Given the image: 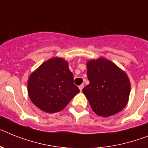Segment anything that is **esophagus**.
<instances>
[{
	"label": "esophagus",
	"instance_id": "34e87169",
	"mask_svg": "<svg viewBox=\"0 0 148 148\" xmlns=\"http://www.w3.org/2000/svg\"><path fill=\"white\" fill-rule=\"evenodd\" d=\"M83 87H84V85H83V84L79 86V90H80V92H82V90H83Z\"/></svg>",
	"mask_w": 148,
	"mask_h": 148
}]
</instances>
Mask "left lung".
Returning <instances> with one entry per match:
<instances>
[{"mask_svg": "<svg viewBox=\"0 0 148 148\" xmlns=\"http://www.w3.org/2000/svg\"><path fill=\"white\" fill-rule=\"evenodd\" d=\"M89 84L83 93L95 114L109 117L121 111L127 104L130 82L127 74L110 60L103 57L86 63Z\"/></svg>", "mask_w": 148, "mask_h": 148, "instance_id": "8db88e82", "label": "left lung"}]
</instances>
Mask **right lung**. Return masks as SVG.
Wrapping results in <instances>:
<instances>
[{
	"label": "right lung",
	"mask_w": 148,
	"mask_h": 148,
	"mask_svg": "<svg viewBox=\"0 0 148 148\" xmlns=\"http://www.w3.org/2000/svg\"><path fill=\"white\" fill-rule=\"evenodd\" d=\"M27 92L38 109L55 113L63 110L79 89L74 84V75L69 70V62L63 58L53 57L29 75Z\"/></svg>",
	"instance_id": "right-lung-1"
}]
</instances>
